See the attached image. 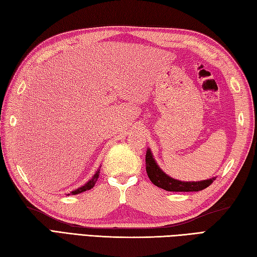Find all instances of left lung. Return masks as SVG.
<instances>
[{
    "label": "left lung",
    "instance_id": "obj_1",
    "mask_svg": "<svg viewBox=\"0 0 257 257\" xmlns=\"http://www.w3.org/2000/svg\"><path fill=\"white\" fill-rule=\"evenodd\" d=\"M146 165V170L147 173H148L150 181L157 185L158 188H161L166 191H172V192H193V191H201L211 185L215 180V178H212L203 180V181L184 182L169 177L157 165L150 149L147 150Z\"/></svg>",
    "mask_w": 257,
    "mask_h": 257
}]
</instances>
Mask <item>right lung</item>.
Wrapping results in <instances>:
<instances>
[{
	"mask_svg": "<svg viewBox=\"0 0 257 257\" xmlns=\"http://www.w3.org/2000/svg\"><path fill=\"white\" fill-rule=\"evenodd\" d=\"M99 171H100V169H98V170L96 171V173L94 174V177H92L88 182H87L86 184H84L83 187H80L78 189L72 191V192H70L68 195H70V194H73V195L74 194H78V193H81V192H85V191H87V190H90L91 188H94L98 178H99Z\"/></svg>",
	"mask_w": 257,
	"mask_h": 257,
	"instance_id": "right-lung-1",
	"label": "right lung"
}]
</instances>
